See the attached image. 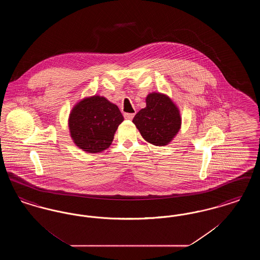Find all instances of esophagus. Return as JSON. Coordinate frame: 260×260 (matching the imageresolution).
Segmentation results:
<instances>
[{
    "label": "esophagus",
    "instance_id": "esophagus-1",
    "mask_svg": "<svg viewBox=\"0 0 260 260\" xmlns=\"http://www.w3.org/2000/svg\"><path fill=\"white\" fill-rule=\"evenodd\" d=\"M135 113H124V117L125 120H133L135 117Z\"/></svg>",
    "mask_w": 260,
    "mask_h": 260
}]
</instances>
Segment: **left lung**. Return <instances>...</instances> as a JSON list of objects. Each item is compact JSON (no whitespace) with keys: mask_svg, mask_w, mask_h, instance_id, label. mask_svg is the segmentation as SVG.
<instances>
[{"mask_svg":"<svg viewBox=\"0 0 260 260\" xmlns=\"http://www.w3.org/2000/svg\"><path fill=\"white\" fill-rule=\"evenodd\" d=\"M146 107L139 110L133 120L141 136L153 145L165 146L172 142L181 127V115L169 95L151 92L146 96Z\"/></svg>","mask_w":260,"mask_h":260,"instance_id":"obj_1","label":"left lung"}]
</instances>
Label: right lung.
Segmentation results:
<instances>
[{"label":"right lung","mask_w":260,"mask_h":260,"mask_svg":"<svg viewBox=\"0 0 260 260\" xmlns=\"http://www.w3.org/2000/svg\"><path fill=\"white\" fill-rule=\"evenodd\" d=\"M123 121L116 104L95 94L75 104L69 114L68 126L76 146L87 153H99L109 148Z\"/></svg>","instance_id":"obj_1"}]
</instances>
